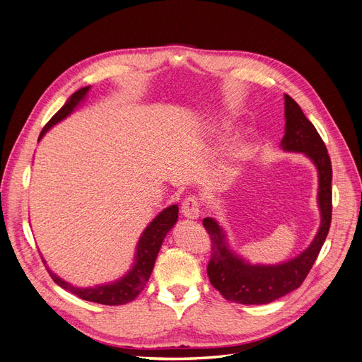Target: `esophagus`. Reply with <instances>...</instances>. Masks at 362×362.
Instances as JSON below:
<instances>
[{
    "mask_svg": "<svg viewBox=\"0 0 362 362\" xmlns=\"http://www.w3.org/2000/svg\"><path fill=\"white\" fill-rule=\"evenodd\" d=\"M182 216L187 218H198L201 214V202L198 199V196L190 194L182 201V206H181Z\"/></svg>",
    "mask_w": 362,
    "mask_h": 362,
    "instance_id": "esophagus-1",
    "label": "esophagus"
}]
</instances>
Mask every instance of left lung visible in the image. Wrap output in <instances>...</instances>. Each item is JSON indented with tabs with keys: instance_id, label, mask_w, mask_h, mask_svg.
<instances>
[{
	"instance_id": "8db88e82",
	"label": "left lung",
	"mask_w": 362,
	"mask_h": 362,
	"mask_svg": "<svg viewBox=\"0 0 362 362\" xmlns=\"http://www.w3.org/2000/svg\"><path fill=\"white\" fill-rule=\"evenodd\" d=\"M286 134L281 146L288 152H303L319 172V208L322 222L313 243L300 255L276 266L249 264L228 247L222 226L213 217L204 218V226L211 238V257L206 273L211 286L226 300L243 305H262L276 300L299 288L315 262L329 233L332 218V166L325 141L315 127L303 115L291 96L286 95Z\"/></svg>"
}]
</instances>
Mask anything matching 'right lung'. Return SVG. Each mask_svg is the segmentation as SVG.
I'll return each mask as SVG.
<instances>
[{
    "label": "right lung",
    "instance_id": "add662e5",
    "mask_svg": "<svg viewBox=\"0 0 362 362\" xmlns=\"http://www.w3.org/2000/svg\"><path fill=\"white\" fill-rule=\"evenodd\" d=\"M90 87H83V89L76 90L68 103L64 104L60 110L51 117L49 122L43 127L42 133L39 136V140L45 136L47 131L56 125L60 120H63L66 116H69L74 108L78 105L89 92ZM178 221V205H170L164 210L152 221L146 229L141 234L139 243H137V250H136V258H134V264L133 269H131L125 276H122L120 279L112 282V284H104V286H98V287H92V288H78L74 287L71 284H68L66 281H63L62 278H59L56 273H52L51 270H48V273L51 275L52 281L60 286L62 288L71 291L72 294L78 296L80 299L83 300H89V302H95V303H103V305H125L131 300H134L137 296L140 294V291L145 288L146 282L151 276V272L154 269L156 264V258L158 255V250L161 247V243L166 234L170 231L172 226L177 223Z\"/></svg>",
    "mask_w": 362,
    "mask_h": 362
}]
</instances>
